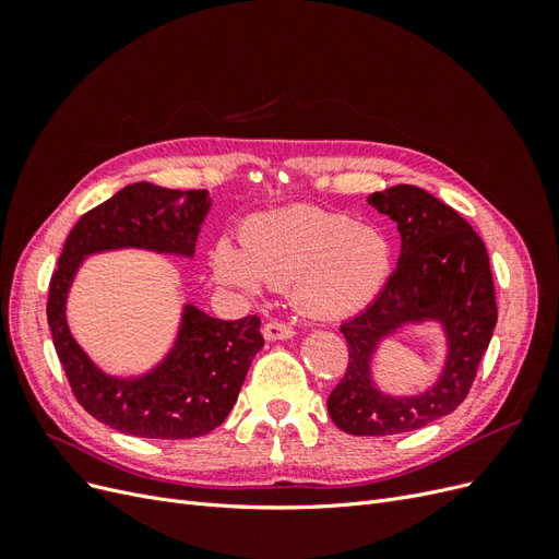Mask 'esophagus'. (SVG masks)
Wrapping results in <instances>:
<instances>
[{
	"label": "esophagus",
	"mask_w": 559,
	"mask_h": 559,
	"mask_svg": "<svg viewBox=\"0 0 559 559\" xmlns=\"http://www.w3.org/2000/svg\"><path fill=\"white\" fill-rule=\"evenodd\" d=\"M294 335V326L286 324V321H267V324H263V337L265 341H286V337Z\"/></svg>",
	"instance_id": "obj_1"
}]
</instances>
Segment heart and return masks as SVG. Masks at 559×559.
Returning <instances> with one entry per match:
<instances>
[{"label": "heart", "instance_id": "b5f03b06", "mask_svg": "<svg viewBox=\"0 0 559 559\" xmlns=\"http://www.w3.org/2000/svg\"><path fill=\"white\" fill-rule=\"evenodd\" d=\"M240 247H214L218 280L245 294H257L261 282L292 286L296 308L324 319L364 310L392 273V247L380 228L310 205L251 218Z\"/></svg>", "mask_w": 559, "mask_h": 559}]
</instances>
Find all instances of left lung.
Masks as SVG:
<instances>
[{"mask_svg":"<svg viewBox=\"0 0 559 559\" xmlns=\"http://www.w3.org/2000/svg\"><path fill=\"white\" fill-rule=\"evenodd\" d=\"M394 218L401 259L370 306L341 326L349 361L326 405L337 429L352 436H392L450 415L476 380L497 326L495 282L480 235L445 202L411 183L368 195ZM431 318L444 326L449 359L425 395L389 397L369 378V357L386 334Z\"/></svg>","mask_w":559,"mask_h":559,"instance_id":"1","label":"left lung"}]
</instances>
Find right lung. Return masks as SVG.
I'll return each mask as SVG.
<instances>
[{
	"mask_svg": "<svg viewBox=\"0 0 559 559\" xmlns=\"http://www.w3.org/2000/svg\"><path fill=\"white\" fill-rule=\"evenodd\" d=\"M212 205L207 191H173L130 183L83 214L58 259L48 286L46 317L72 394L103 425L142 438H195L216 429L233 411L257 352L263 347L261 319H214L183 306L177 343L142 378L105 376L83 352L64 319V300L83 257L138 247L193 257Z\"/></svg>",
	"mask_w": 559,
	"mask_h": 559,
	"instance_id": "add662e5",
	"label": "right lung"
}]
</instances>
